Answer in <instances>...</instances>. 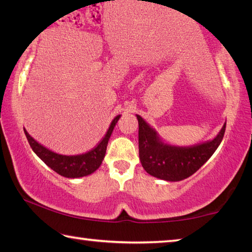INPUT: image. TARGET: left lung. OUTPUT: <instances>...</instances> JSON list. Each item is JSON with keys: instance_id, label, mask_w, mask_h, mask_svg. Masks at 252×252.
Segmentation results:
<instances>
[{"instance_id": "8db88e82", "label": "left lung", "mask_w": 252, "mask_h": 252, "mask_svg": "<svg viewBox=\"0 0 252 252\" xmlns=\"http://www.w3.org/2000/svg\"><path fill=\"white\" fill-rule=\"evenodd\" d=\"M139 157L143 169L151 176L167 181H180L198 171L206 163L224 135L225 123L211 141L190 148L171 147L160 141L157 132L140 116Z\"/></svg>"}]
</instances>
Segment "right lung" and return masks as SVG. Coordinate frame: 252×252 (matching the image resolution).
Instances as JSON below:
<instances>
[{"label": "right lung", "instance_id": "obj_1", "mask_svg": "<svg viewBox=\"0 0 252 252\" xmlns=\"http://www.w3.org/2000/svg\"><path fill=\"white\" fill-rule=\"evenodd\" d=\"M119 119H120V116H117L113 119L104 138L101 140L95 148H93L91 151L78 156L59 155V153L51 151L39 142H36L25 129L24 133L27 135L32 150L46 165H49L55 172L65 178H81L93 173L101 165L102 160L105 156L106 146H108L111 133H112Z\"/></svg>", "mask_w": 252, "mask_h": 252}]
</instances>
